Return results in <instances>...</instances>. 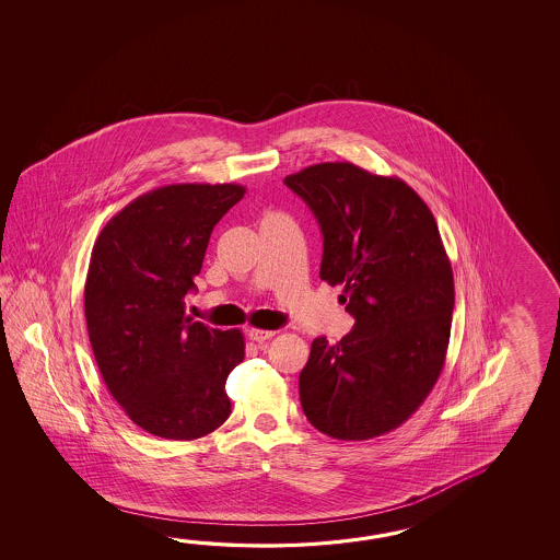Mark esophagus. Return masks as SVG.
<instances>
[{"label": "esophagus", "mask_w": 560, "mask_h": 560, "mask_svg": "<svg viewBox=\"0 0 560 560\" xmlns=\"http://www.w3.org/2000/svg\"><path fill=\"white\" fill-rule=\"evenodd\" d=\"M275 330H262V328H252L248 330V338L254 340V342H266V340H270L272 336H275Z\"/></svg>", "instance_id": "34e87169"}]
</instances>
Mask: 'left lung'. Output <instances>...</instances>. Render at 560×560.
<instances>
[{"label": "left lung", "instance_id": "8db88e82", "mask_svg": "<svg viewBox=\"0 0 560 560\" xmlns=\"http://www.w3.org/2000/svg\"><path fill=\"white\" fill-rule=\"evenodd\" d=\"M324 236L320 278L342 285L354 328L312 342L300 402L314 429L369 441L427 400L451 340L454 278L429 206L406 182L350 162L285 176Z\"/></svg>", "mask_w": 560, "mask_h": 560}]
</instances>
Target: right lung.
<instances>
[{"label": "right lung", "instance_id": "add662e5", "mask_svg": "<svg viewBox=\"0 0 560 560\" xmlns=\"http://www.w3.org/2000/svg\"><path fill=\"white\" fill-rule=\"evenodd\" d=\"M246 194L238 184H172L143 194L95 240L84 306L97 369L140 429L194 441L230 417L226 378L244 360L240 330L186 314L210 234Z\"/></svg>", "mask_w": 560, "mask_h": 560}]
</instances>
